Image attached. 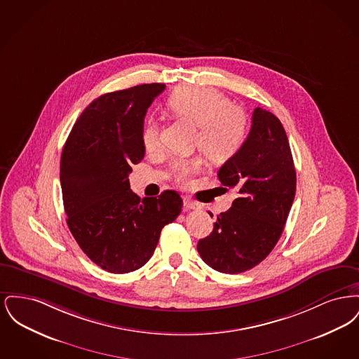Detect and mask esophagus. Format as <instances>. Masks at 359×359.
<instances>
[{"mask_svg":"<svg viewBox=\"0 0 359 359\" xmlns=\"http://www.w3.org/2000/svg\"><path fill=\"white\" fill-rule=\"evenodd\" d=\"M184 207L187 208V210H198L199 208V205L198 203H195V202H192L189 198H184Z\"/></svg>","mask_w":359,"mask_h":359,"instance_id":"esophagus-1","label":"esophagus"}]
</instances>
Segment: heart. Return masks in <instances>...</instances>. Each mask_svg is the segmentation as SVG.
<instances>
[{
    "instance_id": "heart-1",
    "label": "heart",
    "mask_w": 359,
    "mask_h": 359,
    "mask_svg": "<svg viewBox=\"0 0 359 359\" xmlns=\"http://www.w3.org/2000/svg\"><path fill=\"white\" fill-rule=\"evenodd\" d=\"M167 109L179 120L196 126L195 147L201 148L210 160L224 163L237 154L248 135V118L242 109L230 104V100L212 87L182 86L167 101ZM142 145L147 152L160 147L158 129L148 122L142 129ZM201 156L180 157L172 161L171 172L177 183L186 184L189 177L201 171Z\"/></svg>"
}]
</instances>
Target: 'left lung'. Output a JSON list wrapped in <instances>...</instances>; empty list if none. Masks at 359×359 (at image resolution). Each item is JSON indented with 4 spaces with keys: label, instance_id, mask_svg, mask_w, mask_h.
<instances>
[{
    "label": "left lung",
    "instance_id": "8db88e82",
    "mask_svg": "<svg viewBox=\"0 0 359 359\" xmlns=\"http://www.w3.org/2000/svg\"><path fill=\"white\" fill-rule=\"evenodd\" d=\"M218 177L224 187L236 188L238 198L218 215L211 234L199 239L196 249L212 269L242 273L272 252L294 199L290 142L274 114L255 109L249 136L221 167Z\"/></svg>",
    "mask_w": 359,
    "mask_h": 359
}]
</instances>
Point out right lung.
<instances>
[{
  "label": "right lung",
  "instance_id": "add662e5",
  "mask_svg": "<svg viewBox=\"0 0 359 359\" xmlns=\"http://www.w3.org/2000/svg\"><path fill=\"white\" fill-rule=\"evenodd\" d=\"M165 85H140L103 94L75 122L60 158L67 224L81 249L110 273H129L154 255L161 229L183 201L176 191L141 199L129 184L145 154L144 118Z\"/></svg>",
  "mask_w": 359,
  "mask_h": 359
}]
</instances>
